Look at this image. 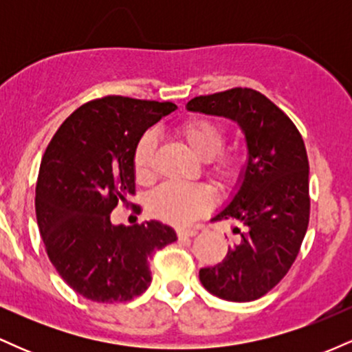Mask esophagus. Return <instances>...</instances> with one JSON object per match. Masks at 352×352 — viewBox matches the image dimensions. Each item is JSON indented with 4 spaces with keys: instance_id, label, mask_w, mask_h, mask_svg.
<instances>
[{
    "instance_id": "esophagus-1",
    "label": "esophagus",
    "mask_w": 352,
    "mask_h": 352,
    "mask_svg": "<svg viewBox=\"0 0 352 352\" xmlns=\"http://www.w3.org/2000/svg\"><path fill=\"white\" fill-rule=\"evenodd\" d=\"M177 235H179V238H190V236L199 235V230H195V228H180V230H177Z\"/></svg>"
}]
</instances>
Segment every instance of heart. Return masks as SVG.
<instances>
[{
	"mask_svg": "<svg viewBox=\"0 0 352 352\" xmlns=\"http://www.w3.org/2000/svg\"><path fill=\"white\" fill-rule=\"evenodd\" d=\"M177 137L187 151L200 162H207L208 175L218 185L232 184L240 172V155L235 151H221L225 144V129L205 117H195L177 129ZM155 152V137L147 132L135 144L132 164L137 180L152 179V157ZM212 192L201 184L162 185L148 197L147 208L152 217L165 223L187 225L204 215L212 207Z\"/></svg>",
	"mask_w": 352,
	"mask_h": 352,
	"instance_id": "obj_1",
	"label": "heart"
}]
</instances>
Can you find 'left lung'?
Returning a JSON list of instances; mask_svg holds the SVG:
<instances>
[{"mask_svg":"<svg viewBox=\"0 0 352 352\" xmlns=\"http://www.w3.org/2000/svg\"><path fill=\"white\" fill-rule=\"evenodd\" d=\"M185 107L230 119L243 132L246 144V162L235 188L213 217L233 221L240 240L228 246L221 263L200 270V281L221 300H258L288 273L308 230L305 142L289 117L253 89L200 96Z\"/></svg>","mask_w":352,"mask_h":352,"instance_id":"8db88e82","label":"left lung"}]
</instances>
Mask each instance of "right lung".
Listing matches in <instances>:
<instances>
[{
  "label": "right lung",
  "instance_id": "right-lung-1",
  "mask_svg": "<svg viewBox=\"0 0 352 352\" xmlns=\"http://www.w3.org/2000/svg\"><path fill=\"white\" fill-rule=\"evenodd\" d=\"M177 109L172 102L120 96L84 104L64 120L44 152L36 185V218L51 263L80 296L120 302L151 286L148 260L177 240L151 220L111 221L134 195L132 153L148 127Z\"/></svg>",
  "mask_w": 352,
  "mask_h": 352
}]
</instances>
